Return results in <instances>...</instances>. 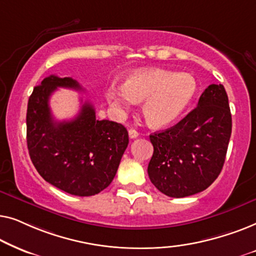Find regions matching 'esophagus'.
Here are the masks:
<instances>
[{
    "label": "esophagus",
    "instance_id": "esophagus-1",
    "mask_svg": "<svg viewBox=\"0 0 256 256\" xmlns=\"http://www.w3.org/2000/svg\"><path fill=\"white\" fill-rule=\"evenodd\" d=\"M128 134H129V138H136L138 136V130H135V129H132V128L129 129Z\"/></svg>",
    "mask_w": 256,
    "mask_h": 256
}]
</instances>
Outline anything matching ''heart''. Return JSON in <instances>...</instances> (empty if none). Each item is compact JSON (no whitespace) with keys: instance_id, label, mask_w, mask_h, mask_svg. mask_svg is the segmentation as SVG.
Returning <instances> with one entry per match:
<instances>
[{"instance_id":"b5f03b06","label":"heart","mask_w":256,"mask_h":256,"mask_svg":"<svg viewBox=\"0 0 256 256\" xmlns=\"http://www.w3.org/2000/svg\"><path fill=\"white\" fill-rule=\"evenodd\" d=\"M197 92V80L188 73L146 68L128 76L122 86H110L104 94L110 106L122 114L134 104L143 102L146 124L152 128H164L184 114Z\"/></svg>"}]
</instances>
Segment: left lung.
<instances>
[{
    "instance_id": "8db88e82",
    "label": "left lung",
    "mask_w": 256,
    "mask_h": 256,
    "mask_svg": "<svg viewBox=\"0 0 256 256\" xmlns=\"http://www.w3.org/2000/svg\"><path fill=\"white\" fill-rule=\"evenodd\" d=\"M230 132L232 115L225 87L212 84L183 120L150 135L154 154L148 174L152 183L174 198L204 191L222 169Z\"/></svg>"
}]
</instances>
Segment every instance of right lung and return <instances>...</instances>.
Masks as SVG:
<instances>
[{"label": "right lung", "mask_w": 256, "mask_h": 256, "mask_svg": "<svg viewBox=\"0 0 256 256\" xmlns=\"http://www.w3.org/2000/svg\"><path fill=\"white\" fill-rule=\"evenodd\" d=\"M58 87L82 90L76 80L50 76L34 88L26 110L30 158L48 183L70 194L88 197L106 188L116 174L129 143L124 126L98 120L90 102L70 121H56L48 100Z\"/></svg>", "instance_id": "right-lung-1"}]
</instances>
